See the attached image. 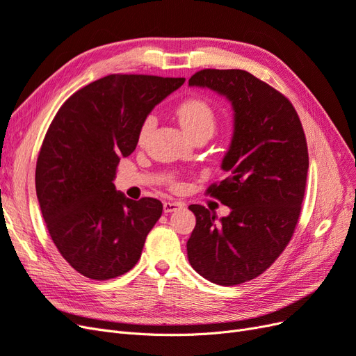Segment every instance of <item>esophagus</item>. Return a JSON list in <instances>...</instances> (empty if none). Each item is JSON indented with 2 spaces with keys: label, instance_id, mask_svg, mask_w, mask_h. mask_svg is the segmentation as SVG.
I'll use <instances>...</instances> for the list:
<instances>
[{
  "label": "esophagus",
  "instance_id": "34e87169",
  "mask_svg": "<svg viewBox=\"0 0 356 356\" xmlns=\"http://www.w3.org/2000/svg\"><path fill=\"white\" fill-rule=\"evenodd\" d=\"M182 207H184V204H182L181 202H172V200H166V202H163V211H165L166 213H169V212H175V211L181 209Z\"/></svg>",
  "mask_w": 356,
  "mask_h": 356
}]
</instances>
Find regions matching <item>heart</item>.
Masks as SVG:
<instances>
[{
    "label": "heart",
    "instance_id": "1",
    "mask_svg": "<svg viewBox=\"0 0 356 356\" xmlns=\"http://www.w3.org/2000/svg\"><path fill=\"white\" fill-rule=\"evenodd\" d=\"M178 117L182 127L186 129V132L191 136L196 138L200 135H212L217 126V115L208 101L202 98H190L184 102H181L178 106ZM156 123L154 115H148L141 129H139V141H144L148 136V134L153 131ZM174 187H178V184H174Z\"/></svg>",
    "mask_w": 356,
    "mask_h": 356
}]
</instances>
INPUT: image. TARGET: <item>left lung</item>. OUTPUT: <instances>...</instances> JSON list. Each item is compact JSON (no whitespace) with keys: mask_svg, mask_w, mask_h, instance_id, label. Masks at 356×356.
Returning a JSON list of instances; mask_svg holds the SVG:
<instances>
[{"mask_svg":"<svg viewBox=\"0 0 356 356\" xmlns=\"http://www.w3.org/2000/svg\"><path fill=\"white\" fill-rule=\"evenodd\" d=\"M190 86L227 98L234 132L221 168L227 178L207 195L230 208L217 217L190 204L196 227L187 242L191 267L208 281L233 286L270 267L293 238L303 203L309 154L303 126L288 98L243 70H202Z\"/></svg>","mask_w":356,"mask_h":356,"instance_id":"1","label":"left lung"}]
</instances>
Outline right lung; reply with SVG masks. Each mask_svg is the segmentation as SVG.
<instances>
[{"mask_svg":"<svg viewBox=\"0 0 356 356\" xmlns=\"http://www.w3.org/2000/svg\"><path fill=\"white\" fill-rule=\"evenodd\" d=\"M186 79L111 74L71 95L40 148L35 190L53 243L83 276L106 281L141 257L161 217L153 197L127 199L113 179L134 153L147 115Z\"/></svg>","mask_w":356,"mask_h":356,"instance_id":"obj_1","label":"right lung"}]
</instances>
